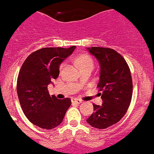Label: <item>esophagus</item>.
I'll list each match as a JSON object with an SVG mask.
<instances>
[{"mask_svg": "<svg viewBox=\"0 0 154 154\" xmlns=\"http://www.w3.org/2000/svg\"><path fill=\"white\" fill-rule=\"evenodd\" d=\"M72 103H75V104H81V103H82V101H81V100H80V99H72Z\"/></svg>", "mask_w": 154, "mask_h": 154, "instance_id": "34e87169", "label": "esophagus"}]
</instances>
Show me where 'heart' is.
<instances>
[{
	"label": "heart",
	"mask_w": 154,
	"mask_h": 154,
	"mask_svg": "<svg viewBox=\"0 0 154 154\" xmlns=\"http://www.w3.org/2000/svg\"><path fill=\"white\" fill-rule=\"evenodd\" d=\"M77 62L79 64L81 69H83V68H85V67L94 66V63H93L92 59L91 58V56H89L88 55H86V54L80 55L79 57L77 58ZM64 67H65V63H63L60 65L59 69H60V70H62Z\"/></svg>",
	"instance_id": "b5f03b06"
}]
</instances>
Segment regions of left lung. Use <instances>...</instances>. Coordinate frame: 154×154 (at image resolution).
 <instances>
[{
	"instance_id": "8db88e82",
	"label": "left lung",
	"mask_w": 154,
	"mask_h": 154,
	"mask_svg": "<svg viewBox=\"0 0 154 154\" xmlns=\"http://www.w3.org/2000/svg\"><path fill=\"white\" fill-rule=\"evenodd\" d=\"M100 66L97 87L102 91L101 106L93 104L94 113L87 122L98 129H104L117 123L127 112L132 96L131 72L125 59L112 48H87Z\"/></svg>"
}]
</instances>
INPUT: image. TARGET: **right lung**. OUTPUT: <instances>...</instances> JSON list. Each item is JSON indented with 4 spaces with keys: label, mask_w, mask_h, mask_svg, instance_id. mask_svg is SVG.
Wrapping results in <instances>:
<instances>
[{
    "label": "right lung",
    "mask_w": 154,
    "mask_h": 154,
    "mask_svg": "<svg viewBox=\"0 0 154 154\" xmlns=\"http://www.w3.org/2000/svg\"><path fill=\"white\" fill-rule=\"evenodd\" d=\"M75 48H44L30 54L22 66L17 80L18 97L26 117L37 127L56 128L70 106L69 98L50 96L48 86L57 78L61 63Z\"/></svg>",
    "instance_id": "obj_1"
}]
</instances>
